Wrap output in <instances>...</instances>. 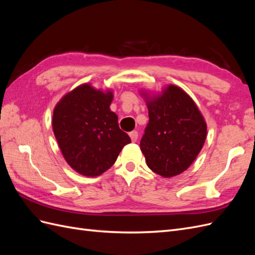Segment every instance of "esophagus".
I'll return each mask as SVG.
<instances>
[{"label":"esophagus","instance_id":"esophagus-1","mask_svg":"<svg viewBox=\"0 0 255 255\" xmlns=\"http://www.w3.org/2000/svg\"><path fill=\"white\" fill-rule=\"evenodd\" d=\"M129 137H130V139H132V141L135 142L138 139V132H137V130H133V132H130Z\"/></svg>","mask_w":255,"mask_h":255}]
</instances>
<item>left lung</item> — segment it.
Here are the masks:
<instances>
[{
    "label": "left lung",
    "mask_w": 255,
    "mask_h": 255,
    "mask_svg": "<svg viewBox=\"0 0 255 255\" xmlns=\"http://www.w3.org/2000/svg\"><path fill=\"white\" fill-rule=\"evenodd\" d=\"M146 106L149 123L140 140L146 165L165 177L182 173L204 144L203 116L186 92L173 85L161 96L146 100Z\"/></svg>",
    "instance_id": "left-lung-1"
}]
</instances>
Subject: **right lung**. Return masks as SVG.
<instances>
[{
	"instance_id": "add662e5",
	"label": "right lung",
	"mask_w": 255,
	"mask_h": 255,
	"mask_svg": "<svg viewBox=\"0 0 255 255\" xmlns=\"http://www.w3.org/2000/svg\"><path fill=\"white\" fill-rule=\"evenodd\" d=\"M111 91L84 84L69 92L54 109L53 132L61 153L75 171L97 176L110 169L129 136L111 111Z\"/></svg>"
}]
</instances>
